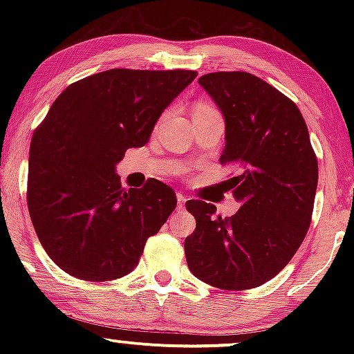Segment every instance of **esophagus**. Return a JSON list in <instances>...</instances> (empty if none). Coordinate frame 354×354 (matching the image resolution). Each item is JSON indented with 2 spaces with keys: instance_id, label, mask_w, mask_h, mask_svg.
<instances>
[{
  "instance_id": "obj_1",
  "label": "esophagus",
  "mask_w": 354,
  "mask_h": 354,
  "mask_svg": "<svg viewBox=\"0 0 354 354\" xmlns=\"http://www.w3.org/2000/svg\"><path fill=\"white\" fill-rule=\"evenodd\" d=\"M176 200H178V209H183V208H185V203L188 201V198H186L183 193H178Z\"/></svg>"
}]
</instances>
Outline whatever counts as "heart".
Masks as SVG:
<instances>
[{
    "instance_id": "b5f03b06",
    "label": "heart",
    "mask_w": 354,
    "mask_h": 354,
    "mask_svg": "<svg viewBox=\"0 0 354 354\" xmlns=\"http://www.w3.org/2000/svg\"><path fill=\"white\" fill-rule=\"evenodd\" d=\"M194 111H213V108H211L208 103H198Z\"/></svg>"
}]
</instances>
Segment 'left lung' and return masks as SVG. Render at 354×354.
Segmentation results:
<instances>
[{
	"label": "left lung",
	"mask_w": 354,
	"mask_h": 354,
	"mask_svg": "<svg viewBox=\"0 0 354 354\" xmlns=\"http://www.w3.org/2000/svg\"><path fill=\"white\" fill-rule=\"evenodd\" d=\"M225 116L221 163L241 208L214 216L216 206L189 200L196 230L185 239L189 271L221 290H250L274 278L310 228L318 160L303 115L290 98L245 71L208 73L198 80Z\"/></svg>",
	"instance_id": "obj_1"
}]
</instances>
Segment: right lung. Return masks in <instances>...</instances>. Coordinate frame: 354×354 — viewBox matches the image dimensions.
<instances>
[{"instance_id":"1","label":"right lung","mask_w":354,"mask_h":354,"mask_svg":"<svg viewBox=\"0 0 354 354\" xmlns=\"http://www.w3.org/2000/svg\"><path fill=\"white\" fill-rule=\"evenodd\" d=\"M196 76L118 68L76 81L51 104L31 140L26 198L39 243L68 274L111 281L131 273L176 208L165 183L124 189L115 171Z\"/></svg>"}]
</instances>
